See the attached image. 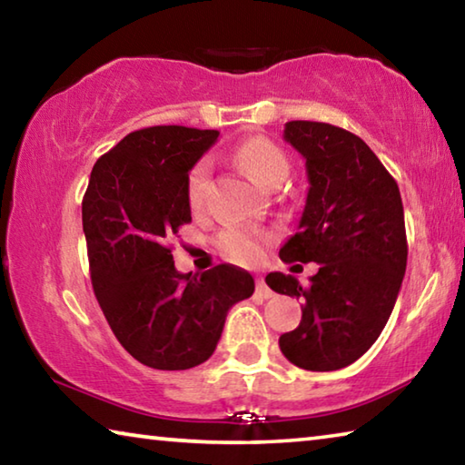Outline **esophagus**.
Listing matches in <instances>:
<instances>
[{"instance_id": "obj_1", "label": "esophagus", "mask_w": 465, "mask_h": 465, "mask_svg": "<svg viewBox=\"0 0 465 465\" xmlns=\"http://www.w3.org/2000/svg\"><path fill=\"white\" fill-rule=\"evenodd\" d=\"M256 293L261 295V297H264V299H271V297L274 295L272 291L269 289V285H266V282H264V279H262V277H258V279H256Z\"/></svg>"}]
</instances>
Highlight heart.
Wrapping results in <instances>:
<instances>
[{
	"label": "heart",
	"instance_id": "1",
	"mask_svg": "<svg viewBox=\"0 0 465 465\" xmlns=\"http://www.w3.org/2000/svg\"><path fill=\"white\" fill-rule=\"evenodd\" d=\"M235 160L258 184L271 188L282 183L289 174V160L282 149L266 137H250L235 149ZM211 176V166L207 160L196 162L186 178V199L193 209H199L204 203ZM269 242V233L243 227H230L219 235V248L230 261L252 264L262 256L264 243Z\"/></svg>",
	"mask_w": 465,
	"mask_h": 465
}]
</instances>
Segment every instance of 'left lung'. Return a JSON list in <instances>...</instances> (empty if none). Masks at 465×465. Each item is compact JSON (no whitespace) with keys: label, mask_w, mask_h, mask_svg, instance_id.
Instances as JSON below:
<instances>
[{"label":"left lung","mask_w":465,"mask_h":465,"mask_svg":"<svg viewBox=\"0 0 465 465\" xmlns=\"http://www.w3.org/2000/svg\"><path fill=\"white\" fill-rule=\"evenodd\" d=\"M282 139L305 157L310 188L282 262H318L302 285L266 274V285L302 302V322L279 338L291 363L336 371L365 355L396 305L408 243L402 196L363 139L328 123L291 121Z\"/></svg>","instance_id":"obj_1"}]
</instances>
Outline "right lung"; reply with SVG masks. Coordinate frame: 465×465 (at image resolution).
<instances>
[{
  "instance_id": "add662e5",
  "label": "right lung",
  "mask_w": 465,
  "mask_h": 465,
  "mask_svg": "<svg viewBox=\"0 0 465 465\" xmlns=\"http://www.w3.org/2000/svg\"><path fill=\"white\" fill-rule=\"evenodd\" d=\"M219 131L178 124L129 133L94 163L82 201L92 287L108 326L139 363L183 371L213 355L227 312L254 293L238 266L176 271L170 240L191 223L188 172Z\"/></svg>"
}]
</instances>
